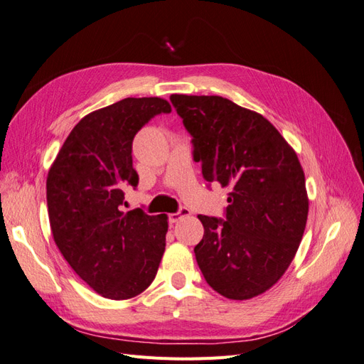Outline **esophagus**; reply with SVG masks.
<instances>
[{
  "label": "esophagus",
  "instance_id": "1",
  "mask_svg": "<svg viewBox=\"0 0 364 364\" xmlns=\"http://www.w3.org/2000/svg\"><path fill=\"white\" fill-rule=\"evenodd\" d=\"M188 215H191V211L188 208H181L178 213H173V214H168V222L170 223H178L181 218H183V217H188Z\"/></svg>",
  "mask_w": 364,
  "mask_h": 364
}]
</instances>
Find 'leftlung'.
I'll return each instance as SVG.
<instances>
[{
  "mask_svg": "<svg viewBox=\"0 0 364 364\" xmlns=\"http://www.w3.org/2000/svg\"><path fill=\"white\" fill-rule=\"evenodd\" d=\"M170 100L193 136L205 181L230 190L225 220L197 215L205 229L197 264L217 293L250 299L281 279L299 247L308 217L301 162L269 119L228 98Z\"/></svg>",
  "mask_w": 364,
  "mask_h": 364,
  "instance_id": "1",
  "label": "left lung"
}]
</instances>
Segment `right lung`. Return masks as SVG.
<instances>
[{
	"label": "right lung",
	"instance_id": "obj_1",
	"mask_svg": "<svg viewBox=\"0 0 364 364\" xmlns=\"http://www.w3.org/2000/svg\"><path fill=\"white\" fill-rule=\"evenodd\" d=\"M171 106L159 97L124 98L83 117L65 139L47 178L53 238L71 269L107 299L144 291L165 250L167 215L121 211L124 190L138 185L132 142Z\"/></svg>",
	"mask_w": 364,
	"mask_h": 364
}]
</instances>
